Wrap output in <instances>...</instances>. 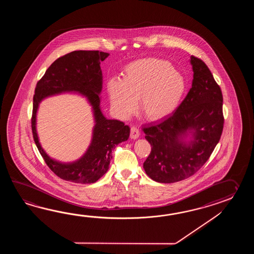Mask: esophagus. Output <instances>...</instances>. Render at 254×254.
<instances>
[{
  "label": "esophagus",
  "instance_id": "esophagus-1",
  "mask_svg": "<svg viewBox=\"0 0 254 254\" xmlns=\"http://www.w3.org/2000/svg\"><path fill=\"white\" fill-rule=\"evenodd\" d=\"M129 136H130L131 139H137V138H139V136H140V130H139V129H138L136 126H131V127H130V133H129Z\"/></svg>",
  "mask_w": 254,
  "mask_h": 254
}]
</instances>
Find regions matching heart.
Returning <instances> with one entry per match:
<instances>
[{"mask_svg":"<svg viewBox=\"0 0 254 254\" xmlns=\"http://www.w3.org/2000/svg\"><path fill=\"white\" fill-rule=\"evenodd\" d=\"M187 90L184 76L165 60L143 58L125 66L123 80L112 79L108 93L114 110L129 116L140 99V110L147 119L162 120L173 114Z\"/></svg>","mask_w":254,"mask_h":254,"instance_id":"obj_1","label":"heart"}]
</instances>
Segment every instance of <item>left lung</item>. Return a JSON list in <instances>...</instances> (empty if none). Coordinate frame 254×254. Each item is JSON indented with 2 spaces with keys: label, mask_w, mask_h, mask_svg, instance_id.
<instances>
[{
  "label": "left lung",
  "mask_w": 254,
  "mask_h": 254,
  "mask_svg": "<svg viewBox=\"0 0 254 254\" xmlns=\"http://www.w3.org/2000/svg\"><path fill=\"white\" fill-rule=\"evenodd\" d=\"M193 80L188 94L167 119L142 128L151 146L143 163L146 174L161 184L189 178L204 165L221 139L222 93L205 63L190 56ZM194 134L189 145L180 140Z\"/></svg>",
  "instance_id": "1"
}]
</instances>
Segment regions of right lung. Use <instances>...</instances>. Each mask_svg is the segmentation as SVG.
I'll list each match as a JSON object with an SVG mask.
<instances>
[{
	"label": "right lung",
	"mask_w": 254,
	"mask_h": 254,
	"mask_svg": "<svg viewBox=\"0 0 254 254\" xmlns=\"http://www.w3.org/2000/svg\"><path fill=\"white\" fill-rule=\"evenodd\" d=\"M109 56L99 51H74L55 60L39 80L33 95L32 131L33 140L52 172L64 181L75 184H93L108 171L112 151L128 140L129 127L117 120H107L100 109L99 93L103 86L100 64ZM79 91L87 96L95 110L97 125L92 143L77 162L61 164L51 159L39 145L36 133V112L43 97L63 91Z\"/></svg>",
	"instance_id": "obj_1"
}]
</instances>
